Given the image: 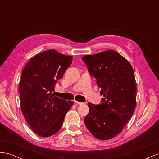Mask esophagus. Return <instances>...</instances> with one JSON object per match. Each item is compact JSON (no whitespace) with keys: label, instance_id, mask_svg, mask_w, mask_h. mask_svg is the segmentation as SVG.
<instances>
[{"label":"esophagus","instance_id":"obj_1","mask_svg":"<svg viewBox=\"0 0 159 159\" xmlns=\"http://www.w3.org/2000/svg\"><path fill=\"white\" fill-rule=\"evenodd\" d=\"M75 103L77 105H82V104H83V103L79 102H77V101H75Z\"/></svg>","mask_w":159,"mask_h":159}]
</instances>
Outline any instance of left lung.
<instances>
[{
  "label": "left lung",
  "mask_w": 159,
  "mask_h": 159,
  "mask_svg": "<svg viewBox=\"0 0 159 159\" xmlns=\"http://www.w3.org/2000/svg\"><path fill=\"white\" fill-rule=\"evenodd\" d=\"M82 60L97 80L103 95L99 105L88 103L84 123L99 140H109L121 133L136 107V81L133 67L113 50L85 55Z\"/></svg>",
  "instance_id": "left-lung-1"
}]
</instances>
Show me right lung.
Listing matches in <instances>:
<instances>
[{"mask_svg":"<svg viewBox=\"0 0 159 159\" xmlns=\"http://www.w3.org/2000/svg\"><path fill=\"white\" fill-rule=\"evenodd\" d=\"M72 58L55 50H46L34 56L22 70L18 88L21 111L32 131L40 137L58 131L74 104L52 93Z\"/></svg>","mask_w":159,"mask_h":159,"instance_id":"1","label":"right lung"}]
</instances>
